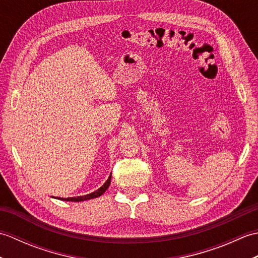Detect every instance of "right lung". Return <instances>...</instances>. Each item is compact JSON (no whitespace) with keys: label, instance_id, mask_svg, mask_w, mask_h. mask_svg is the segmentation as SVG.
Masks as SVG:
<instances>
[{"label":"right lung","instance_id":"add662e5","mask_svg":"<svg viewBox=\"0 0 258 258\" xmlns=\"http://www.w3.org/2000/svg\"><path fill=\"white\" fill-rule=\"evenodd\" d=\"M111 176L112 174L109 175L107 180L105 183H104L100 188H98L97 190L93 191V193L91 194H87V195H84V196H76V197H68V199H59L58 200H62V201H69V202H83V201H87V200H92V199H96V197L101 196L102 194H104V191H105L107 188L109 184H111Z\"/></svg>","mask_w":258,"mask_h":258}]
</instances>
